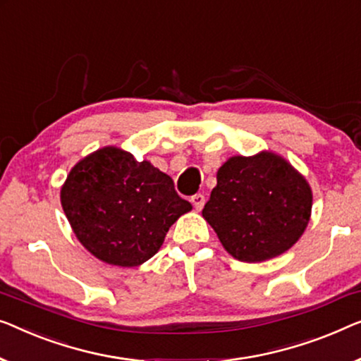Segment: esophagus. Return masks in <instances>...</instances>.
<instances>
[{"label": "esophagus", "mask_w": 361, "mask_h": 361, "mask_svg": "<svg viewBox=\"0 0 361 361\" xmlns=\"http://www.w3.org/2000/svg\"><path fill=\"white\" fill-rule=\"evenodd\" d=\"M190 202L192 205L195 207V210H202L203 205H205V195H202V193H195V195H192Z\"/></svg>", "instance_id": "34e87169"}]
</instances>
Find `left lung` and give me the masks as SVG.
Masks as SVG:
<instances>
[{
  "instance_id": "obj_1",
  "label": "left lung",
  "mask_w": 361,
  "mask_h": 361,
  "mask_svg": "<svg viewBox=\"0 0 361 361\" xmlns=\"http://www.w3.org/2000/svg\"><path fill=\"white\" fill-rule=\"evenodd\" d=\"M312 193L306 179L274 153L229 158L203 208L223 247L243 262L283 254L307 226Z\"/></svg>"
}]
</instances>
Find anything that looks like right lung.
<instances>
[{
  "mask_svg": "<svg viewBox=\"0 0 361 361\" xmlns=\"http://www.w3.org/2000/svg\"><path fill=\"white\" fill-rule=\"evenodd\" d=\"M61 207L80 243L120 267L153 257L177 218L192 210L168 174L112 146L71 169L61 187Z\"/></svg>",
  "mask_w": 361,
  "mask_h": 361,
  "instance_id": "right-lung-1",
  "label": "right lung"
}]
</instances>
